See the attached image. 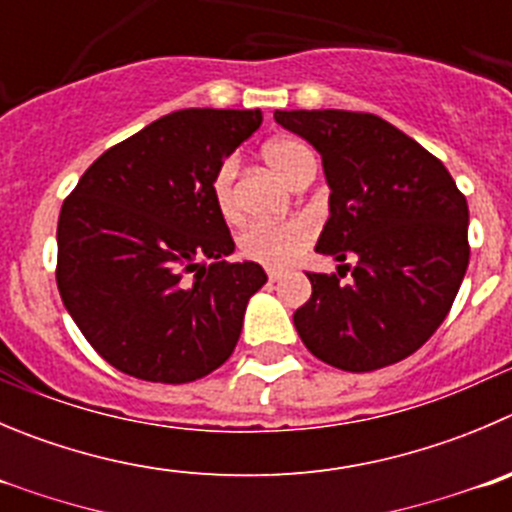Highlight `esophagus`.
Masks as SVG:
<instances>
[{
    "mask_svg": "<svg viewBox=\"0 0 512 512\" xmlns=\"http://www.w3.org/2000/svg\"><path fill=\"white\" fill-rule=\"evenodd\" d=\"M281 276H284V271L269 269V281H281Z\"/></svg>",
    "mask_w": 512,
    "mask_h": 512,
    "instance_id": "esophagus-1",
    "label": "esophagus"
}]
</instances>
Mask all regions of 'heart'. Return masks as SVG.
I'll return each mask as SVG.
<instances>
[{"label": "heart", "instance_id": "obj_1", "mask_svg": "<svg viewBox=\"0 0 512 512\" xmlns=\"http://www.w3.org/2000/svg\"><path fill=\"white\" fill-rule=\"evenodd\" d=\"M264 158L289 186H294L306 170H316V158L311 148L296 138L271 140L264 148ZM236 173V160H226L213 175V201H216L218 211L226 221H236L238 213H241L238 211L236 188H233L236 186ZM311 238H314V226L306 218L251 223L238 236V251L256 264L284 269L299 259Z\"/></svg>", "mask_w": 512, "mask_h": 512}]
</instances>
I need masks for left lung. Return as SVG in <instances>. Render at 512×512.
I'll use <instances>...</instances> for the list:
<instances>
[{
    "label": "left lung",
    "instance_id": "1",
    "mask_svg": "<svg viewBox=\"0 0 512 512\" xmlns=\"http://www.w3.org/2000/svg\"><path fill=\"white\" fill-rule=\"evenodd\" d=\"M274 120L321 155L329 218L316 251L357 256L349 284H339L342 274H306L311 299L294 314L301 342L344 372L410 357L465 279V196L435 155L377 115L276 110Z\"/></svg>",
    "mask_w": 512,
    "mask_h": 512
}]
</instances>
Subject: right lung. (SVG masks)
Listing matches in <instances>:
<instances>
[{
  "mask_svg": "<svg viewBox=\"0 0 512 512\" xmlns=\"http://www.w3.org/2000/svg\"><path fill=\"white\" fill-rule=\"evenodd\" d=\"M261 110H178L102 153L57 223V289L97 354L130 377L183 384L221 367L266 284L213 201V175Z\"/></svg>",
  "mask_w": 512,
  "mask_h": 512,
  "instance_id": "add662e5",
  "label": "right lung"
}]
</instances>
